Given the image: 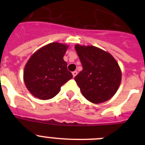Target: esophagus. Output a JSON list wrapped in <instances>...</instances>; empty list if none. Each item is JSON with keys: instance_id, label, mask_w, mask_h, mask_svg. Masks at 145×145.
<instances>
[{"instance_id": "1", "label": "esophagus", "mask_w": 145, "mask_h": 145, "mask_svg": "<svg viewBox=\"0 0 145 145\" xmlns=\"http://www.w3.org/2000/svg\"><path fill=\"white\" fill-rule=\"evenodd\" d=\"M77 73H78V72H77L76 71H74V72H72V75H73V77H74V78H75V75H77Z\"/></svg>"}]
</instances>
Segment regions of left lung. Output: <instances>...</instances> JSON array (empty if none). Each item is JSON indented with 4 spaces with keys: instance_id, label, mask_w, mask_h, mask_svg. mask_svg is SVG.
Segmentation results:
<instances>
[{
    "instance_id": "left-lung-1",
    "label": "left lung",
    "mask_w": 145,
    "mask_h": 145,
    "mask_svg": "<svg viewBox=\"0 0 145 145\" xmlns=\"http://www.w3.org/2000/svg\"><path fill=\"white\" fill-rule=\"evenodd\" d=\"M83 70L75 77L80 91L87 100L99 104L116 93L121 81V72L110 54L95 46L76 45Z\"/></svg>"
}]
</instances>
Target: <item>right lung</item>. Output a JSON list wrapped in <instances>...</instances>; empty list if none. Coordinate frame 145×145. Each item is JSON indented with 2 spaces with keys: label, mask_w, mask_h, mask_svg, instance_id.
Listing matches in <instances>:
<instances>
[{
  "label": "right lung",
  "mask_w": 145,
  "mask_h": 145,
  "mask_svg": "<svg viewBox=\"0 0 145 145\" xmlns=\"http://www.w3.org/2000/svg\"><path fill=\"white\" fill-rule=\"evenodd\" d=\"M67 46L52 43L33 54L25 65L24 80L34 97L46 100L53 98L61 86L72 78L63 57Z\"/></svg>",
  "instance_id": "right-lung-1"
}]
</instances>
